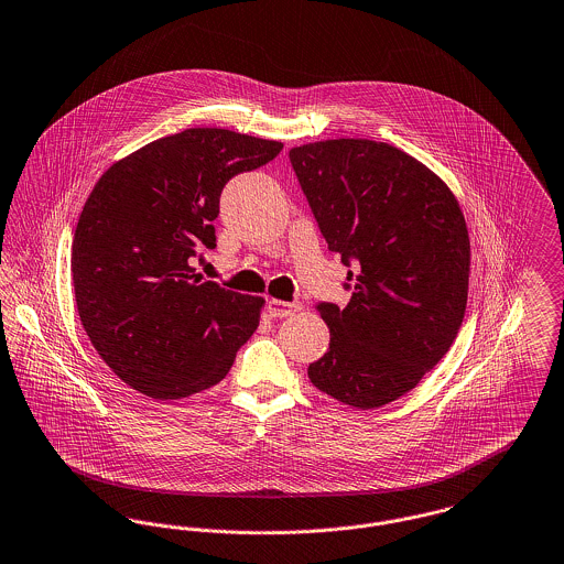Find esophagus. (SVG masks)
Segmentation results:
<instances>
[{"label":"esophagus","instance_id":"obj_1","mask_svg":"<svg viewBox=\"0 0 564 564\" xmlns=\"http://www.w3.org/2000/svg\"><path fill=\"white\" fill-rule=\"evenodd\" d=\"M302 308L300 302H285V300L270 299L268 300V313L270 317L283 319V317H292L294 313H299Z\"/></svg>","mask_w":564,"mask_h":564}]
</instances>
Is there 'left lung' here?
I'll return each instance as SVG.
<instances>
[{
  "instance_id": "8db88e82",
  "label": "left lung",
  "mask_w": 564,
  "mask_h": 564,
  "mask_svg": "<svg viewBox=\"0 0 564 564\" xmlns=\"http://www.w3.org/2000/svg\"><path fill=\"white\" fill-rule=\"evenodd\" d=\"M290 160L328 247L354 264L349 304L317 306L330 349L308 379L343 404L383 406L422 381L463 326V208L431 167L388 142L319 140Z\"/></svg>"
}]
</instances>
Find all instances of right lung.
Segmentation results:
<instances>
[{
	"instance_id": "1",
	"label": "right lung",
	"mask_w": 564,
	"mask_h": 564,
	"mask_svg": "<svg viewBox=\"0 0 564 564\" xmlns=\"http://www.w3.org/2000/svg\"><path fill=\"white\" fill-rule=\"evenodd\" d=\"M283 149L221 128L164 135L115 162L83 206L72 281L83 328L112 372L144 397L217 386L260 326L262 296L202 281L224 185Z\"/></svg>"
}]
</instances>
